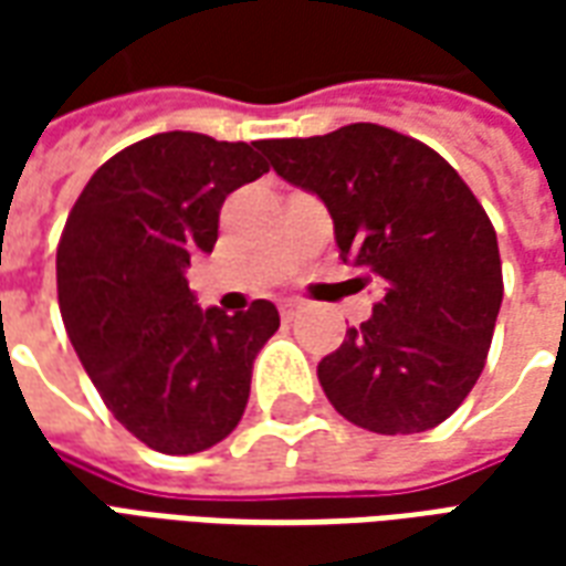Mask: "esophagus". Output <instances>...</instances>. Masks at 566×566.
Wrapping results in <instances>:
<instances>
[{
    "label": "esophagus",
    "instance_id": "obj_1",
    "mask_svg": "<svg viewBox=\"0 0 566 566\" xmlns=\"http://www.w3.org/2000/svg\"><path fill=\"white\" fill-rule=\"evenodd\" d=\"M300 303H296V300H282V303H279V312H282V318L284 321H291L296 315V312H300Z\"/></svg>",
    "mask_w": 566,
    "mask_h": 566
}]
</instances>
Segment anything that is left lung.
Masks as SVG:
<instances>
[{
    "label": "left lung",
    "instance_id": "8db88e82",
    "mask_svg": "<svg viewBox=\"0 0 566 566\" xmlns=\"http://www.w3.org/2000/svg\"><path fill=\"white\" fill-rule=\"evenodd\" d=\"M258 148L327 206L357 282L381 287L373 318L318 364L333 409L385 437L442 424L482 376L503 300L482 202L437 150L379 124Z\"/></svg>",
    "mask_w": 566,
    "mask_h": 566
}]
</instances>
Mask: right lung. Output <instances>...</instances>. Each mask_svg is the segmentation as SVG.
Listing matches in <instances>:
<instances>
[{
	"mask_svg": "<svg viewBox=\"0 0 566 566\" xmlns=\"http://www.w3.org/2000/svg\"><path fill=\"white\" fill-rule=\"evenodd\" d=\"M263 172L258 145L157 133L105 160L69 211L60 315L105 406L148 449L197 454L245 412L279 308H199L187 266L218 242L227 193Z\"/></svg>",
	"mask_w": 566,
	"mask_h": 566,
	"instance_id": "1",
	"label": "right lung"
}]
</instances>
